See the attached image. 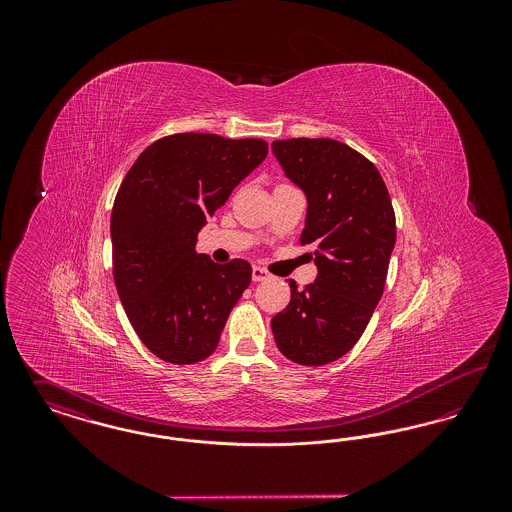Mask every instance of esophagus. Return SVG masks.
Here are the masks:
<instances>
[{
	"label": "esophagus",
	"mask_w": 512,
	"mask_h": 512,
	"mask_svg": "<svg viewBox=\"0 0 512 512\" xmlns=\"http://www.w3.org/2000/svg\"><path fill=\"white\" fill-rule=\"evenodd\" d=\"M251 278H253V282H263V280L270 278V272L265 270V268L253 267V270H251Z\"/></svg>",
	"instance_id": "1"
}]
</instances>
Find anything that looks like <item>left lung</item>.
Listing matches in <instances>:
<instances>
[{
    "instance_id": "8db88e82",
    "label": "left lung",
    "mask_w": 512,
    "mask_h": 512,
    "mask_svg": "<svg viewBox=\"0 0 512 512\" xmlns=\"http://www.w3.org/2000/svg\"><path fill=\"white\" fill-rule=\"evenodd\" d=\"M284 174L307 197L301 244L315 247L317 278L305 290L290 280V305L272 318L282 355L328 365L363 336L382 293L395 245V213L378 169L330 138L272 142Z\"/></svg>"
}]
</instances>
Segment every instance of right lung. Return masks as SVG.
Returning a JSON list of instances; mask_svg holds the SVG:
<instances>
[{"label": "right lung", "mask_w": 512, "mask_h": 512, "mask_svg": "<svg viewBox=\"0 0 512 512\" xmlns=\"http://www.w3.org/2000/svg\"><path fill=\"white\" fill-rule=\"evenodd\" d=\"M265 140L186 132L157 140L124 176L111 213L113 276L147 349L194 365L219 345L251 265L197 253V234L267 157Z\"/></svg>", "instance_id": "right-lung-1"}]
</instances>
